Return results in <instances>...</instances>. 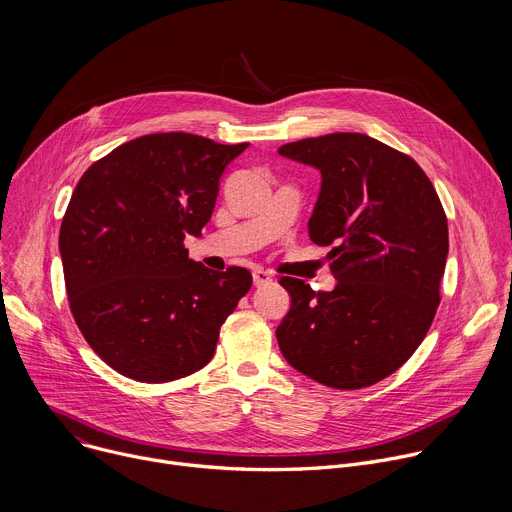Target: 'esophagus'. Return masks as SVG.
<instances>
[{
    "label": "esophagus",
    "mask_w": 512,
    "mask_h": 512,
    "mask_svg": "<svg viewBox=\"0 0 512 512\" xmlns=\"http://www.w3.org/2000/svg\"><path fill=\"white\" fill-rule=\"evenodd\" d=\"M273 279H271V275L267 273V271H263V269H255L253 271V285L255 287H261V285H269Z\"/></svg>",
    "instance_id": "34e87169"
}]
</instances>
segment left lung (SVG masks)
<instances>
[{"label":"left lung","mask_w":512,"mask_h":512,"mask_svg":"<svg viewBox=\"0 0 512 512\" xmlns=\"http://www.w3.org/2000/svg\"><path fill=\"white\" fill-rule=\"evenodd\" d=\"M277 154L322 176L308 235L332 247L338 281L316 294L279 279L291 298L279 350L326 387L375 385L415 352L440 304L450 247L442 202L415 160L364 133L308 137Z\"/></svg>","instance_id":"left-lung-1"}]
</instances>
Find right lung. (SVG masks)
<instances>
[{
	"instance_id": "1",
	"label": "right lung",
	"mask_w": 512,
	"mask_h": 512,
	"mask_svg": "<svg viewBox=\"0 0 512 512\" xmlns=\"http://www.w3.org/2000/svg\"><path fill=\"white\" fill-rule=\"evenodd\" d=\"M249 143L184 131L131 139L79 180L60 227L72 316L119 375L168 383L200 371L253 279L188 259L227 166Z\"/></svg>"
}]
</instances>
